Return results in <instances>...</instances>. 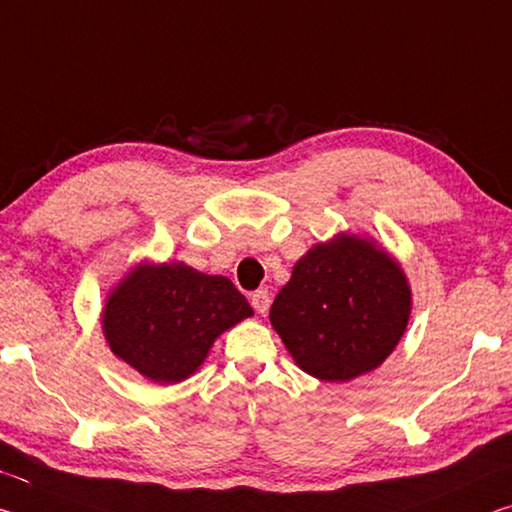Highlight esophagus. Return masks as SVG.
Instances as JSON below:
<instances>
[{
  "mask_svg": "<svg viewBox=\"0 0 512 512\" xmlns=\"http://www.w3.org/2000/svg\"><path fill=\"white\" fill-rule=\"evenodd\" d=\"M250 305L255 307V312H259V314H266L269 312V307H271V296H269V291L266 289H257L253 296H250Z\"/></svg>",
  "mask_w": 512,
  "mask_h": 512,
  "instance_id": "34e87169",
  "label": "esophagus"
}]
</instances>
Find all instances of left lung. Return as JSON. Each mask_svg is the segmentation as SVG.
<instances>
[{
  "label": "left lung",
  "instance_id": "obj_1",
  "mask_svg": "<svg viewBox=\"0 0 512 512\" xmlns=\"http://www.w3.org/2000/svg\"><path fill=\"white\" fill-rule=\"evenodd\" d=\"M269 316L300 369L346 383L383 364L399 344L410 287L376 243L339 234L298 259Z\"/></svg>",
  "mask_w": 512,
  "mask_h": 512
}]
</instances>
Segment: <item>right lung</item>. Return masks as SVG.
<instances>
[{
	"instance_id": "add662e5",
	"label": "right lung",
	"mask_w": 512,
	"mask_h": 512,
	"mask_svg": "<svg viewBox=\"0 0 512 512\" xmlns=\"http://www.w3.org/2000/svg\"><path fill=\"white\" fill-rule=\"evenodd\" d=\"M246 316L253 307L223 275L186 264H141L113 289L102 328L120 360L170 385L189 378L214 339Z\"/></svg>"
}]
</instances>
